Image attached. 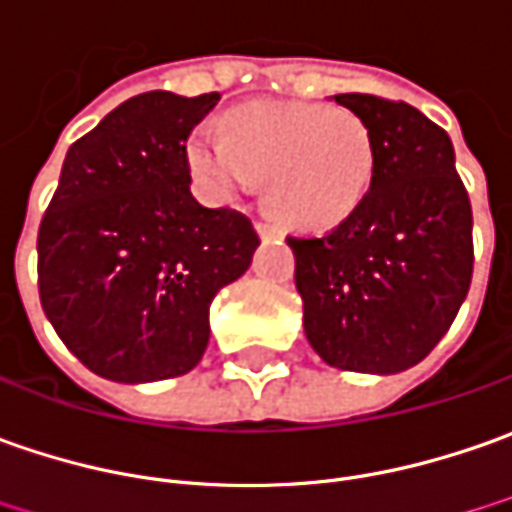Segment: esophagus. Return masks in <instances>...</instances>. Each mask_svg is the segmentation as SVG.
<instances>
[{
    "mask_svg": "<svg viewBox=\"0 0 512 512\" xmlns=\"http://www.w3.org/2000/svg\"><path fill=\"white\" fill-rule=\"evenodd\" d=\"M255 229H257V235H260L263 240L280 238V226H274V223H269V221H257Z\"/></svg>",
    "mask_w": 512,
    "mask_h": 512,
    "instance_id": "esophagus-1",
    "label": "esophagus"
}]
</instances>
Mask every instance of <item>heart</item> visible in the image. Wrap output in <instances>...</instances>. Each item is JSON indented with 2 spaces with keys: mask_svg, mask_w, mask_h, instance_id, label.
Here are the masks:
<instances>
[{
  "mask_svg": "<svg viewBox=\"0 0 512 512\" xmlns=\"http://www.w3.org/2000/svg\"><path fill=\"white\" fill-rule=\"evenodd\" d=\"M186 152L198 181L221 201H238L269 178V209L297 229L348 221L377 172L368 124L323 104H246L229 115V133L198 127Z\"/></svg>",
  "mask_w": 512,
  "mask_h": 512,
  "instance_id": "obj_1",
  "label": "heart"
}]
</instances>
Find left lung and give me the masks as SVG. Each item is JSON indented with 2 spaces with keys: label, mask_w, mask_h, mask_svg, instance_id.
<instances>
[{
  "label": "left lung",
  "mask_w": 512,
  "mask_h": 512,
  "mask_svg": "<svg viewBox=\"0 0 512 512\" xmlns=\"http://www.w3.org/2000/svg\"><path fill=\"white\" fill-rule=\"evenodd\" d=\"M368 124L377 172L362 206L320 238H289L303 328L340 371L422 362L465 303L473 215L448 133L405 101L334 96Z\"/></svg>",
  "instance_id": "1"
}]
</instances>
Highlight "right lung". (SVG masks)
<instances>
[{
    "label": "right lung",
    "instance_id": "add662e5",
    "mask_svg": "<svg viewBox=\"0 0 512 512\" xmlns=\"http://www.w3.org/2000/svg\"><path fill=\"white\" fill-rule=\"evenodd\" d=\"M218 101L152 90L67 150L39 226V297L98 377L138 385L192 371L215 294L260 246L246 215L206 209L189 189L186 138Z\"/></svg>",
    "mask_w": 512,
    "mask_h": 512
}]
</instances>
